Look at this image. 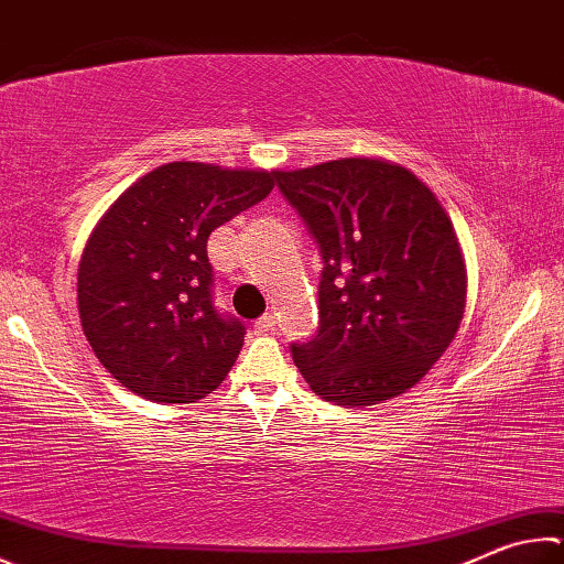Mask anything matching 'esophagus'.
I'll return each instance as SVG.
<instances>
[{
	"label": "esophagus",
	"instance_id": "esophagus-1",
	"mask_svg": "<svg viewBox=\"0 0 564 564\" xmlns=\"http://www.w3.org/2000/svg\"><path fill=\"white\" fill-rule=\"evenodd\" d=\"M253 327H256V333H263V335H265V333H271L273 327H275V317H273L271 313H265V315H261V317H259V321H256V325H253Z\"/></svg>",
	"mask_w": 564,
	"mask_h": 564
}]
</instances>
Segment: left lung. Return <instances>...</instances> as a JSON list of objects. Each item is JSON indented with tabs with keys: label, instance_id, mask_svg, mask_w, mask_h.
<instances>
[{
	"label": "left lung",
	"instance_id": "obj_1",
	"mask_svg": "<svg viewBox=\"0 0 564 564\" xmlns=\"http://www.w3.org/2000/svg\"><path fill=\"white\" fill-rule=\"evenodd\" d=\"M273 177L323 261L317 333L291 343L301 375L340 406L404 394L464 317L466 271L444 207L412 172L372 158Z\"/></svg>",
	"mask_w": 564,
	"mask_h": 564
}]
</instances>
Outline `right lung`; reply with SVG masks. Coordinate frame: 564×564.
Instances as JSON below:
<instances>
[{"mask_svg":"<svg viewBox=\"0 0 564 564\" xmlns=\"http://www.w3.org/2000/svg\"><path fill=\"white\" fill-rule=\"evenodd\" d=\"M275 172L167 162L106 212L80 256V325L100 365L152 402L217 389L247 335L214 305L209 234L265 199Z\"/></svg>","mask_w":564,"mask_h":564,"instance_id":"1","label":"right lung"}]
</instances>
